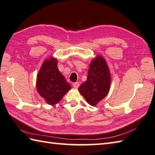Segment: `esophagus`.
<instances>
[{"label":"esophagus","mask_w":155,"mask_h":155,"mask_svg":"<svg viewBox=\"0 0 155 155\" xmlns=\"http://www.w3.org/2000/svg\"><path fill=\"white\" fill-rule=\"evenodd\" d=\"M72 86L75 88H78L79 86H80V83L79 82H75V83H73L72 84Z\"/></svg>","instance_id":"obj_1"}]
</instances>
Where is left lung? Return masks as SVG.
<instances>
[{"label":"left lung","mask_w":155,"mask_h":155,"mask_svg":"<svg viewBox=\"0 0 155 155\" xmlns=\"http://www.w3.org/2000/svg\"><path fill=\"white\" fill-rule=\"evenodd\" d=\"M110 75L106 61L103 57H96L90 63L87 80L79 87V91L87 103L95 106L109 91Z\"/></svg>","instance_id":"left-lung-1"}]
</instances>
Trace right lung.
I'll return each instance as SVG.
<instances>
[{"label": "right lung", "instance_id": "add662e5", "mask_svg": "<svg viewBox=\"0 0 155 155\" xmlns=\"http://www.w3.org/2000/svg\"><path fill=\"white\" fill-rule=\"evenodd\" d=\"M36 87L40 95L51 105L59 103L71 89L57 68L56 59L51 58L43 63L38 74Z\"/></svg>", "mask_w": 155, "mask_h": 155}]
</instances>
